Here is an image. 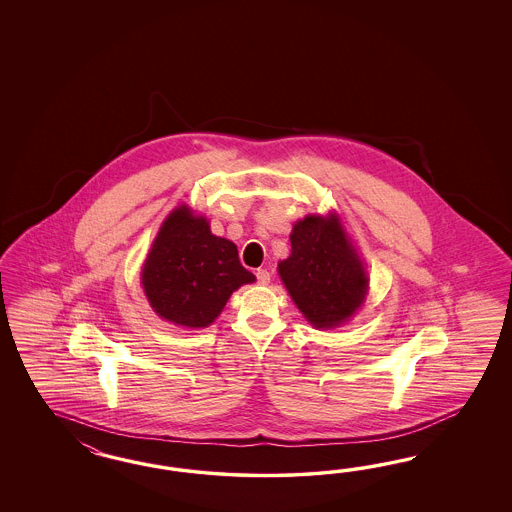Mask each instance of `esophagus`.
Listing matches in <instances>:
<instances>
[{
    "instance_id": "obj_1",
    "label": "esophagus",
    "mask_w": 512,
    "mask_h": 512,
    "mask_svg": "<svg viewBox=\"0 0 512 512\" xmlns=\"http://www.w3.org/2000/svg\"><path fill=\"white\" fill-rule=\"evenodd\" d=\"M255 276H257V281H259L261 285H266V283L270 281V272H268L266 268H259V270L255 272Z\"/></svg>"
}]
</instances>
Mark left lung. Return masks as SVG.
Listing matches in <instances>:
<instances>
[{
	"instance_id": "left-lung-1",
	"label": "left lung",
	"mask_w": 512,
	"mask_h": 512,
	"mask_svg": "<svg viewBox=\"0 0 512 512\" xmlns=\"http://www.w3.org/2000/svg\"><path fill=\"white\" fill-rule=\"evenodd\" d=\"M291 248L278 270L298 310L317 328L345 323L364 302L368 278L336 217L298 221Z\"/></svg>"
}]
</instances>
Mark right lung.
Returning <instances> with one entry per match:
<instances>
[{
  "label": "right lung",
  "instance_id": "right-lung-1",
  "mask_svg": "<svg viewBox=\"0 0 512 512\" xmlns=\"http://www.w3.org/2000/svg\"><path fill=\"white\" fill-rule=\"evenodd\" d=\"M251 281L233 242L210 233L208 221L187 206L167 217L142 268L155 313L191 328L214 323L233 291Z\"/></svg>",
  "mask_w": 512,
  "mask_h": 512
}]
</instances>
